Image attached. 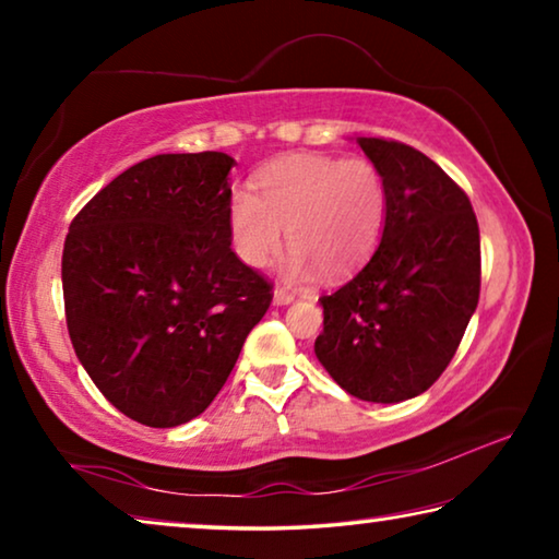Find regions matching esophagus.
<instances>
[{"label":"esophagus","instance_id":"esophagus-1","mask_svg":"<svg viewBox=\"0 0 559 559\" xmlns=\"http://www.w3.org/2000/svg\"><path fill=\"white\" fill-rule=\"evenodd\" d=\"M293 300H296V296H293L290 290H286V288L273 290V302H276V306H288V302H293Z\"/></svg>","mask_w":559,"mask_h":559}]
</instances>
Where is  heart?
I'll list each match as a JSON object with an SVG mask.
<instances>
[{
    "label": "heart",
    "mask_w": 559,
    "mask_h": 559,
    "mask_svg": "<svg viewBox=\"0 0 559 559\" xmlns=\"http://www.w3.org/2000/svg\"><path fill=\"white\" fill-rule=\"evenodd\" d=\"M386 219V187L359 157L290 155L261 169L257 194L236 189L229 231L236 257L259 269L278 251L286 226L288 276H345L372 257Z\"/></svg>",
    "instance_id": "obj_1"
}]
</instances>
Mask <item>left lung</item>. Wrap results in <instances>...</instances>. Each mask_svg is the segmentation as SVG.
I'll return each instance as SVG.
<instances>
[{
	"label": "left lung",
	"instance_id": "8db88e82",
	"mask_svg": "<svg viewBox=\"0 0 559 559\" xmlns=\"http://www.w3.org/2000/svg\"><path fill=\"white\" fill-rule=\"evenodd\" d=\"M386 187L382 241L323 306L316 357L347 394L394 404L447 370L480 293V236L463 189L419 150L357 138Z\"/></svg>",
	"mask_w": 559,
	"mask_h": 559
}]
</instances>
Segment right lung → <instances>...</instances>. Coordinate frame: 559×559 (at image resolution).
I'll use <instances>...</instances> for the list:
<instances>
[{
	"label": "right lung",
	"instance_id": "right-lung-1",
	"mask_svg": "<svg viewBox=\"0 0 559 559\" xmlns=\"http://www.w3.org/2000/svg\"><path fill=\"white\" fill-rule=\"evenodd\" d=\"M234 165L224 153L143 159L69 226L61 281L75 357L145 427L200 416L271 306V283L231 251Z\"/></svg>",
	"mask_w": 559,
	"mask_h": 559
}]
</instances>
